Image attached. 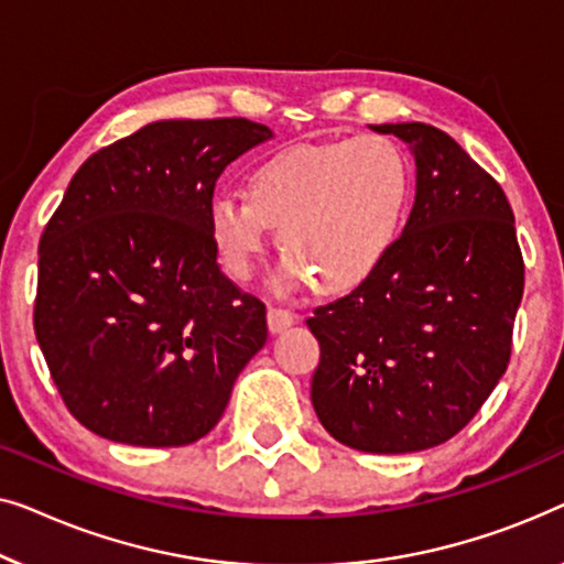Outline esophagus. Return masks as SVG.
I'll return each mask as SVG.
<instances>
[{"label": "esophagus", "instance_id": "obj_1", "mask_svg": "<svg viewBox=\"0 0 564 564\" xmlns=\"http://www.w3.org/2000/svg\"><path fill=\"white\" fill-rule=\"evenodd\" d=\"M296 319H299V316L291 314V312H285V308H275V306L268 308V329H271L273 335H279V332L293 327V324H296Z\"/></svg>", "mask_w": 564, "mask_h": 564}]
</instances>
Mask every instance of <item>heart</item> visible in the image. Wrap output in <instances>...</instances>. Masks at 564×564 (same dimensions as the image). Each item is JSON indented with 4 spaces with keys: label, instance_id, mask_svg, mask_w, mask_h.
<instances>
[{
    "label": "heart",
    "instance_id": "b5f03b06",
    "mask_svg": "<svg viewBox=\"0 0 564 564\" xmlns=\"http://www.w3.org/2000/svg\"><path fill=\"white\" fill-rule=\"evenodd\" d=\"M245 199L209 204V235L235 281H250L275 229L285 250L273 289L289 293L316 283L339 296L383 271L406 235L411 165L383 134L301 142L252 163Z\"/></svg>",
    "mask_w": 564,
    "mask_h": 564
}]
</instances>
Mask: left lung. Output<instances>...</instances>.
<instances>
[{
  "label": "left lung",
  "mask_w": 564,
  "mask_h": 564,
  "mask_svg": "<svg viewBox=\"0 0 564 564\" xmlns=\"http://www.w3.org/2000/svg\"><path fill=\"white\" fill-rule=\"evenodd\" d=\"M416 163L406 235L376 279L314 308L312 403L337 442L376 455L463 430L511 358L523 258L503 188L447 132L370 124Z\"/></svg>",
  "instance_id": "left-lung-1"
}]
</instances>
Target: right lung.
I'll return each mask as SVG.
<instances>
[{"instance_id": "add662e5", "label": "right lung", "mask_w": 564, "mask_h": 564, "mask_svg": "<svg viewBox=\"0 0 564 564\" xmlns=\"http://www.w3.org/2000/svg\"><path fill=\"white\" fill-rule=\"evenodd\" d=\"M265 124L163 120L94 153L37 250L35 337L86 430L184 447L225 414L268 339L265 304L219 271L214 184L271 140Z\"/></svg>"}]
</instances>
